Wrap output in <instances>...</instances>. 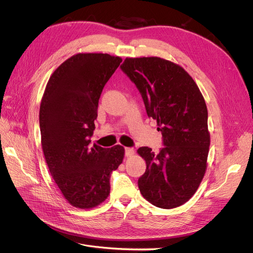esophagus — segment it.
<instances>
[{"mask_svg":"<svg viewBox=\"0 0 253 253\" xmlns=\"http://www.w3.org/2000/svg\"><path fill=\"white\" fill-rule=\"evenodd\" d=\"M134 149L133 148H125V156L126 157H131L132 155H134Z\"/></svg>","mask_w":253,"mask_h":253,"instance_id":"1","label":"esophagus"}]
</instances>
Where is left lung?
<instances>
[{
	"instance_id": "obj_1",
	"label": "left lung",
	"mask_w": 253,
	"mask_h": 253,
	"mask_svg": "<svg viewBox=\"0 0 253 253\" xmlns=\"http://www.w3.org/2000/svg\"><path fill=\"white\" fill-rule=\"evenodd\" d=\"M120 68L138 89L148 116L157 120L164 145L158 154L148 147L137 150L147 163L139 191L157 207H178L205 174L210 145L205 100L192 77L171 61L126 58Z\"/></svg>"
}]
</instances>
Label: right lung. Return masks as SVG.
Instances as JSON below:
<instances>
[{
  "label": "right lung",
  "instance_id": "obj_1",
  "mask_svg": "<svg viewBox=\"0 0 253 253\" xmlns=\"http://www.w3.org/2000/svg\"><path fill=\"white\" fill-rule=\"evenodd\" d=\"M122 59L80 53L60 64L47 83L40 106V130L46 163L66 200L88 209L108 198L112 172L124 148L91 145L102 89Z\"/></svg>",
  "mask_w": 253,
  "mask_h": 253
}]
</instances>
